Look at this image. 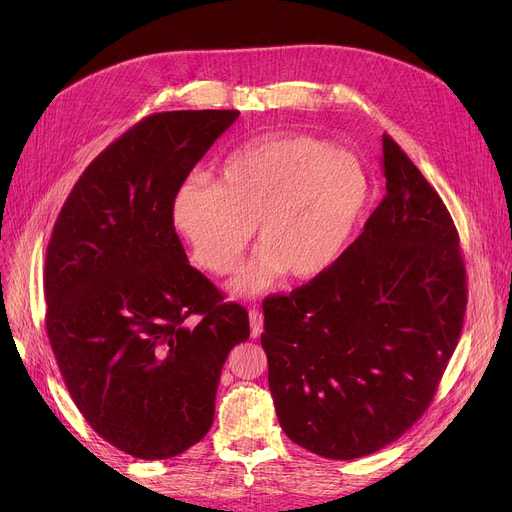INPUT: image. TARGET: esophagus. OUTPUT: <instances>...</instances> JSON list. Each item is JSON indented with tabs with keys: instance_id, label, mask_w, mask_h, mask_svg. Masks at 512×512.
I'll return each instance as SVG.
<instances>
[{
	"instance_id": "1",
	"label": "esophagus",
	"mask_w": 512,
	"mask_h": 512,
	"mask_svg": "<svg viewBox=\"0 0 512 512\" xmlns=\"http://www.w3.org/2000/svg\"><path fill=\"white\" fill-rule=\"evenodd\" d=\"M249 321H251V338H259L263 332V315L259 309L249 311Z\"/></svg>"
}]
</instances>
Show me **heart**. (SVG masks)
Here are the masks:
<instances>
[{
    "instance_id": "b5f03b06",
    "label": "heart",
    "mask_w": 512,
    "mask_h": 512,
    "mask_svg": "<svg viewBox=\"0 0 512 512\" xmlns=\"http://www.w3.org/2000/svg\"><path fill=\"white\" fill-rule=\"evenodd\" d=\"M371 199L361 159L309 134L276 132L238 147L215 184L186 180L172 201V224L203 270L226 276L255 228L257 255L232 282L257 294L286 274L313 280L344 253Z\"/></svg>"
}]
</instances>
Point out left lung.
<instances>
[{"instance_id":"8db88e82","label":"left lung","mask_w":512,"mask_h":512,"mask_svg":"<svg viewBox=\"0 0 512 512\" xmlns=\"http://www.w3.org/2000/svg\"><path fill=\"white\" fill-rule=\"evenodd\" d=\"M386 197L328 272L263 301L261 346L284 434L334 461L425 413L463 330L467 274L440 195L388 134Z\"/></svg>"}]
</instances>
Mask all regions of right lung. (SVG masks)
Listing matches in <instances>:
<instances>
[{
  "mask_svg": "<svg viewBox=\"0 0 512 512\" xmlns=\"http://www.w3.org/2000/svg\"><path fill=\"white\" fill-rule=\"evenodd\" d=\"M236 110L161 112L101 151L66 199L45 257L47 336L78 411L145 461L203 440L249 313L188 263L172 201Z\"/></svg>",
  "mask_w": 512,
  "mask_h": 512,
  "instance_id": "add662e5",
  "label": "right lung"
}]
</instances>
